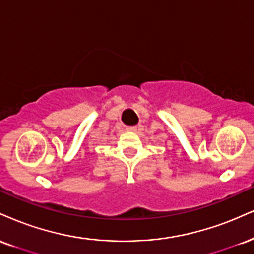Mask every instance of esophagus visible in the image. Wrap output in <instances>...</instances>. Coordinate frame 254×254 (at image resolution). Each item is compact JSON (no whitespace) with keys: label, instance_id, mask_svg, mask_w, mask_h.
Returning a JSON list of instances; mask_svg holds the SVG:
<instances>
[{"label":"esophagus","instance_id":"34e87169","mask_svg":"<svg viewBox=\"0 0 254 254\" xmlns=\"http://www.w3.org/2000/svg\"><path fill=\"white\" fill-rule=\"evenodd\" d=\"M137 130V127H127V131H129V132H135Z\"/></svg>","mask_w":254,"mask_h":254}]
</instances>
